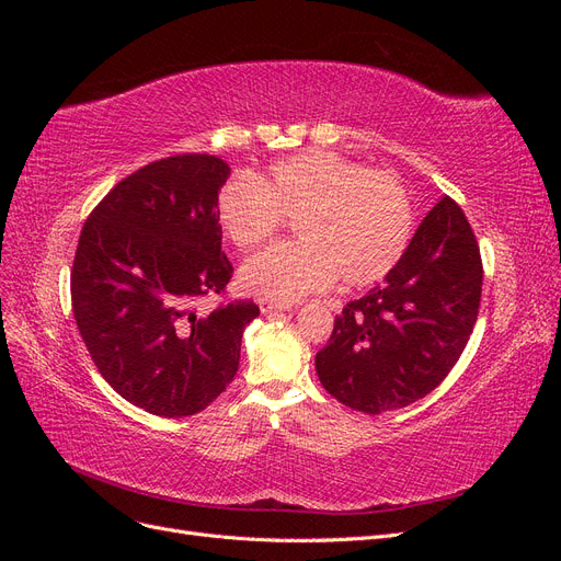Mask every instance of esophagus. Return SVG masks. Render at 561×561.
Wrapping results in <instances>:
<instances>
[{
  "mask_svg": "<svg viewBox=\"0 0 561 561\" xmlns=\"http://www.w3.org/2000/svg\"><path fill=\"white\" fill-rule=\"evenodd\" d=\"M257 304H260L262 313H268V311H287V309H293V304H287V301H276V299H268V297H260V299H257Z\"/></svg>",
  "mask_w": 561,
  "mask_h": 561,
  "instance_id": "obj_1",
  "label": "esophagus"
}]
</instances>
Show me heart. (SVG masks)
<instances>
[{
  "label": "heart",
  "instance_id": "obj_1",
  "mask_svg": "<svg viewBox=\"0 0 561 561\" xmlns=\"http://www.w3.org/2000/svg\"><path fill=\"white\" fill-rule=\"evenodd\" d=\"M215 217L239 250H254L295 219L301 241L254 254L241 280L264 297L293 301L336 278L365 287L386 278L410 248L414 206L402 180L328 149L271 163L257 178L233 175L215 196Z\"/></svg>",
  "mask_w": 561,
  "mask_h": 561
}]
</instances>
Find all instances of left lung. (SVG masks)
Listing matches in <instances>:
<instances>
[{
    "mask_svg": "<svg viewBox=\"0 0 561 561\" xmlns=\"http://www.w3.org/2000/svg\"><path fill=\"white\" fill-rule=\"evenodd\" d=\"M482 257L461 206L439 198L396 268L334 318L316 353L322 388L381 414L426 398L461 358L480 313Z\"/></svg>",
    "mask_w": 561,
    "mask_h": 561,
    "instance_id": "obj_1",
    "label": "left lung"
}]
</instances>
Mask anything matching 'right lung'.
<instances>
[{
  "mask_svg": "<svg viewBox=\"0 0 561 561\" xmlns=\"http://www.w3.org/2000/svg\"><path fill=\"white\" fill-rule=\"evenodd\" d=\"M229 165L175 154L124 178L81 229L72 311L103 379L140 410L192 416L233 381L254 301L201 309L233 266L222 252L215 196Z\"/></svg>",
  "mask_w": 561,
  "mask_h": 561,
  "instance_id": "1",
  "label": "right lung"
}]
</instances>
